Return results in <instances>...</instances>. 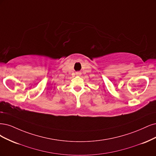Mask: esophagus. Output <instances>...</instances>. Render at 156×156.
<instances>
[{
    "label": "esophagus",
    "mask_w": 156,
    "mask_h": 156,
    "mask_svg": "<svg viewBox=\"0 0 156 156\" xmlns=\"http://www.w3.org/2000/svg\"><path fill=\"white\" fill-rule=\"evenodd\" d=\"M81 72H76V75H77V76H80V75H81Z\"/></svg>",
    "instance_id": "1"
}]
</instances>
